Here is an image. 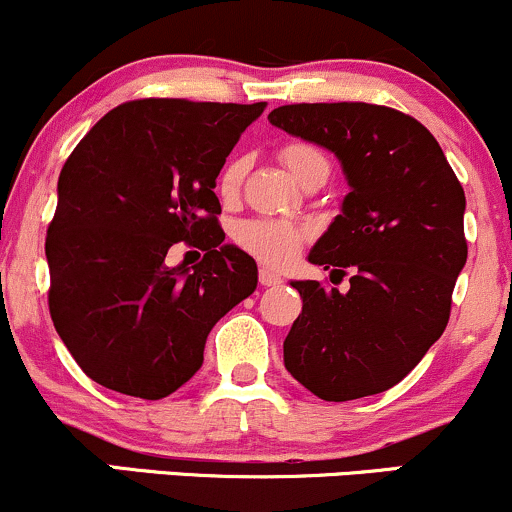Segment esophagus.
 Listing matches in <instances>:
<instances>
[{
  "instance_id": "34e87169",
  "label": "esophagus",
  "mask_w": 512,
  "mask_h": 512,
  "mask_svg": "<svg viewBox=\"0 0 512 512\" xmlns=\"http://www.w3.org/2000/svg\"><path fill=\"white\" fill-rule=\"evenodd\" d=\"M257 279H260L262 286H279L281 284V276L276 274V272H272V269H267V267L260 269Z\"/></svg>"
}]
</instances>
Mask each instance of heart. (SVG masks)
Here are the masks:
<instances>
[{
    "label": "heart",
    "instance_id": "heart-1",
    "mask_svg": "<svg viewBox=\"0 0 512 512\" xmlns=\"http://www.w3.org/2000/svg\"><path fill=\"white\" fill-rule=\"evenodd\" d=\"M279 158L301 182L313 178L315 173H322V170L330 173V158L317 144L289 142L279 149ZM243 180V158H228L219 170V178H216V192H219L221 202H236L243 192ZM233 238H236L238 248H243L255 260L272 264V267H284V264L296 260L303 243L308 240V231L298 223L284 219H248L238 223Z\"/></svg>",
    "mask_w": 512,
    "mask_h": 512
}]
</instances>
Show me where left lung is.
Returning <instances> with one entry per match:
<instances>
[{
  "label": "left lung",
  "mask_w": 512,
  "mask_h": 512,
  "mask_svg": "<svg viewBox=\"0 0 512 512\" xmlns=\"http://www.w3.org/2000/svg\"><path fill=\"white\" fill-rule=\"evenodd\" d=\"M269 122L334 151L351 185L308 257L351 269V289L291 281L303 310L284 342L286 370L325 402L390 390L448 327L467 262L460 180L436 137L387 105L293 103Z\"/></svg>",
  "instance_id": "left-lung-1"
}]
</instances>
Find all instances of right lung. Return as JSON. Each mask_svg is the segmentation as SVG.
<instances>
[{
    "instance_id": "1",
    "label": "right lung",
    "mask_w": 512,
    "mask_h": 512,
    "mask_svg": "<svg viewBox=\"0 0 512 512\" xmlns=\"http://www.w3.org/2000/svg\"><path fill=\"white\" fill-rule=\"evenodd\" d=\"M264 103L139 98L76 144L48 226V305L79 368L108 390L163 399L202 368L211 327L257 286V264L223 245L214 187ZM178 242L205 257L170 268Z\"/></svg>"
}]
</instances>
